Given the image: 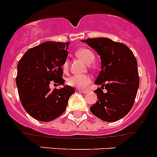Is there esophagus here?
<instances>
[{
  "instance_id": "1",
  "label": "esophagus",
  "mask_w": 157,
  "mask_h": 157,
  "mask_svg": "<svg viewBox=\"0 0 157 157\" xmlns=\"http://www.w3.org/2000/svg\"><path fill=\"white\" fill-rule=\"evenodd\" d=\"M78 90V92H80V93H83V94H87L88 93V90H82V89H78L77 90Z\"/></svg>"
}]
</instances>
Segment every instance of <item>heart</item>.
Listing matches in <instances>:
<instances>
[{"instance_id":"1","label":"heart","mask_w":157,"mask_h":157,"mask_svg":"<svg viewBox=\"0 0 157 157\" xmlns=\"http://www.w3.org/2000/svg\"><path fill=\"white\" fill-rule=\"evenodd\" d=\"M76 55L79 58L82 59L85 63L89 64L92 63L94 60V55L90 50L86 48H82L77 51ZM68 60L64 61L63 63L62 68L64 71H67L68 69ZM91 82V77L88 75H74L69 77L67 79L68 85L72 87L78 88H84L88 86Z\"/></svg>"}]
</instances>
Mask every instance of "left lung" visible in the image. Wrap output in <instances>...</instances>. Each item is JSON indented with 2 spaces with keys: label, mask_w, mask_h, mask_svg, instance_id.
Wrapping results in <instances>:
<instances>
[{
  "label": "left lung",
  "mask_w": 157,
  "mask_h": 157,
  "mask_svg": "<svg viewBox=\"0 0 157 157\" xmlns=\"http://www.w3.org/2000/svg\"><path fill=\"white\" fill-rule=\"evenodd\" d=\"M101 57V70L95 85H101L94 91L96 103L90 112L105 122H116L132 109L139 87L138 63L125 44L107 38L82 40ZM107 91L103 92L102 90Z\"/></svg>",
  "instance_id": "1"
}]
</instances>
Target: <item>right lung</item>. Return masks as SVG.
I'll return each mask as SVG.
<instances>
[{"label": "right lung", "instance_id": "1", "mask_svg": "<svg viewBox=\"0 0 157 157\" xmlns=\"http://www.w3.org/2000/svg\"><path fill=\"white\" fill-rule=\"evenodd\" d=\"M69 44L47 41L30 48L19 61L16 82L19 99L25 110L37 120L50 122L59 117L75 93L69 85L54 90L49 85L52 82L65 84L61 67Z\"/></svg>", "mask_w": 157, "mask_h": 157}]
</instances>
